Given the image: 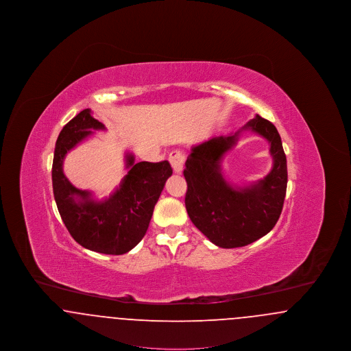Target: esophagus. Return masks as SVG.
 Returning a JSON list of instances; mask_svg holds the SVG:
<instances>
[{"label": "esophagus", "mask_w": 351, "mask_h": 351, "mask_svg": "<svg viewBox=\"0 0 351 351\" xmlns=\"http://www.w3.org/2000/svg\"><path fill=\"white\" fill-rule=\"evenodd\" d=\"M171 166L173 168V171L176 173H182L184 169V163H185V155H184L182 151L175 150L172 151L169 154V158H168Z\"/></svg>", "instance_id": "34e87169"}]
</instances>
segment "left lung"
Here are the masks:
<instances>
[{
	"label": "left lung",
	"mask_w": 351,
	"mask_h": 351,
	"mask_svg": "<svg viewBox=\"0 0 351 351\" xmlns=\"http://www.w3.org/2000/svg\"><path fill=\"white\" fill-rule=\"evenodd\" d=\"M242 130L268 139L274 163L267 177L245 187H233L223 178L221 159L241 130L193 146L184 169L188 216L212 243L223 249L250 245L269 233L280 217L287 191V158L276 128L256 114Z\"/></svg>",
	"instance_id": "left-lung-1"
}]
</instances>
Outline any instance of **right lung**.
I'll use <instances>...</instances> for the list:
<instances>
[{"label": "right lung", "mask_w": 351, "mask_h": 351, "mask_svg": "<svg viewBox=\"0 0 351 351\" xmlns=\"http://www.w3.org/2000/svg\"><path fill=\"white\" fill-rule=\"evenodd\" d=\"M105 126L84 109L59 134L52 162V188L58 210L72 238L88 250L122 255L134 249L149 229L154 206L172 168L167 160L134 163L126 154L128 175L108 199L96 201L92 193L69 183L63 160L69 150Z\"/></svg>", "instance_id": "add662e5"}]
</instances>
